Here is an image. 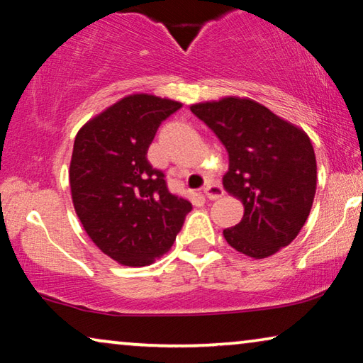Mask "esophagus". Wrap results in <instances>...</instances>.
<instances>
[{
    "instance_id": "34e87169",
    "label": "esophagus",
    "mask_w": 363,
    "mask_h": 363,
    "mask_svg": "<svg viewBox=\"0 0 363 363\" xmlns=\"http://www.w3.org/2000/svg\"><path fill=\"white\" fill-rule=\"evenodd\" d=\"M203 194L208 199H219L224 194V190L220 185H206L203 188Z\"/></svg>"
}]
</instances>
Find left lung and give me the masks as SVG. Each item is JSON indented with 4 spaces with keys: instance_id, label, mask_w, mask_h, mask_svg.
<instances>
[{
    "instance_id": "8db88e82",
    "label": "left lung",
    "mask_w": 363,
    "mask_h": 363,
    "mask_svg": "<svg viewBox=\"0 0 363 363\" xmlns=\"http://www.w3.org/2000/svg\"><path fill=\"white\" fill-rule=\"evenodd\" d=\"M190 109L228 150L223 185L244 204L242 219L224 229V239L252 259L286 247L306 223L316 193V155L306 133L245 98Z\"/></svg>"
}]
</instances>
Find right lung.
I'll list each match as a JSON object with an SVG mask.
<instances>
[{"instance_id":"right-lung-1","label":"right lung","mask_w":363,"mask_h":363,"mask_svg":"<svg viewBox=\"0 0 363 363\" xmlns=\"http://www.w3.org/2000/svg\"><path fill=\"white\" fill-rule=\"evenodd\" d=\"M180 108L154 94H129L75 138L68 175L77 216L99 250L123 265L144 267L164 255L191 211L147 160L162 121Z\"/></svg>"}]
</instances>
